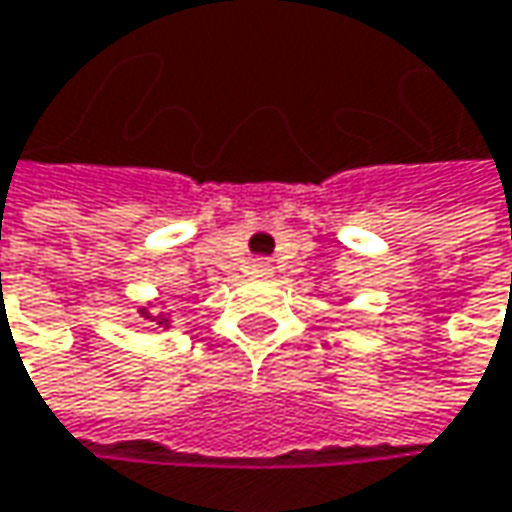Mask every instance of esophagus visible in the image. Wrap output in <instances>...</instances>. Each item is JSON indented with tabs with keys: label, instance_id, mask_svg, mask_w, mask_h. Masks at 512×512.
<instances>
[{
	"label": "esophagus",
	"instance_id": "esophagus-1",
	"mask_svg": "<svg viewBox=\"0 0 512 512\" xmlns=\"http://www.w3.org/2000/svg\"><path fill=\"white\" fill-rule=\"evenodd\" d=\"M255 269L257 272H269V260H257Z\"/></svg>",
	"mask_w": 512,
	"mask_h": 512
}]
</instances>
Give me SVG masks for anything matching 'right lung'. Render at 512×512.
Returning <instances> with one entry per match:
<instances>
[{
    "label": "right lung",
    "instance_id": "obj_1",
    "mask_svg": "<svg viewBox=\"0 0 512 512\" xmlns=\"http://www.w3.org/2000/svg\"><path fill=\"white\" fill-rule=\"evenodd\" d=\"M144 318H150V313H147V310H144Z\"/></svg>",
    "mask_w": 512,
    "mask_h": 512
}]
</instances>
